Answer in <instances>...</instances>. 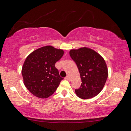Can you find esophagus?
Listing matches in <instances>:
<instances>
[{
	"label": "esophagus",
	"instance_id": "esophagus-1",
	"mask_svg": "<svg viewBox=\"0 0 131 131\" xmlns=\"http://www.w3.org/2000/svg\"><path fill=\"white\" fill-rule=\"evenodd\" d=\"M65 79H67V80H68V81H69V80L70 79V76H69V75H67V76H66V78H65Z\"/></svg>",
	"mask_w": 131,
	"mask_h": 131
}]
</instances>
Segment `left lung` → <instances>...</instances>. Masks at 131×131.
I'll return each mask as SVG.
<instances>
[{"mask_svg":"<svg viewBox=\"0 0 131 131\" xmlns=\"http://www.w3.org/2000/svg\"><path fill=\"white\" fill-rule=\"evenodd\" d=\"M70 55L77 64L82 82L79 89L75 90V94L83 100L96 96L103 89L108 77L104 59L86 47L71 49Z\"/></svg>","mask_w":131,"mask_h":131,"instance_id":"1","label":"left lung"}]
</instances>
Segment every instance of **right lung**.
Segmentation results:
<instances>
[{
    "label": "right lung",
    "instance_id": "obj_1",
    "mask_svg": "<svg viewBox=\"0 0 131 131\" xmlns=\"http://www.w3.org/2000/svg\"><path fill=\"white\" fill-rule=\"evenodd\" d=\"M64 51L51 46L34 50L28 56L22 68L24 83L31 94L40 98L51 96L63 79L55 64Z\"/></svg>",
    "mask_w": 131,
    "mask_h": 131
}]
</instances>
